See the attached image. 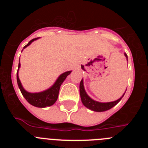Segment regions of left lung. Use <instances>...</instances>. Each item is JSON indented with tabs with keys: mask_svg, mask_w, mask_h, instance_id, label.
Instances as JSON below:
<instances>
[{
	"mask_svg": "<svg viewBox=\"0 0 148 148\" xmlns=\"http://www.w3.org/2000/svg\"><path fill=\"white\" fill-rule=\"evenodd\" d=\"M125 56L127 58V56L126 53H125ZM79 89H80L81 99H82V103H83L84 105L85 106L86 108H88V109L91 110L92 111H95V112H103V111H106L111 109V108H113L116 104H117L120 101H121V99H122L123 96H124V95H125V93H124L120 99H119L118 100L114 101L102 103L99 102V101H96L93 100V99H91V98L87 95L85 90H84V87L83 79H82V81H81L80 82Z\"/></svg>",
	"mask_w": 148,
	"mask_h": 148,
	"instance_id": "obj_1",
	"label": "left lung"
}]
</instances>
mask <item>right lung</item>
<instances>
[{"label":"right lung","instance_id":"1","mask_svg":"<svg viewBox=\"0 0 148 148\" xmlns=\"http://www.w3.org/2000/svg\"><path fill=\"white\" fill-rule=\"evenodd\" d=\"M38 38H34L31 40L28 44L26 46H24V48L28 47L30 45V44L33 42L34 40H37ZM21 66L20 61H19V64H18V72H17V82H18V85L19 89H20L21 92L23 96L26 99V100L30 104L37 107V108H46V107H49L52 106L53 104H55L57 99H58V92H59L60 87H61V84L64 82V81L66 79L67 75H69L71 73L72 71H67L65 73H62L60 76L57 78V80L56 81L55 84L51 87H49L47 90H44L43 92H29L26 91L23 89V86H22L21 81L18 77V70Z\"/></svg>","mask_w":148,"mask_h":148}]
</instances>
